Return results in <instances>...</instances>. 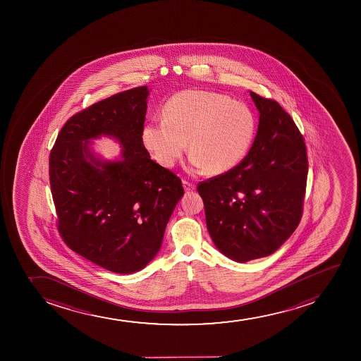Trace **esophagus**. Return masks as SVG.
I'll return each instance as SVG.
<instances>
[{
  "label": "esophagus",
  "instance_id": "esophagus-1",
  "mask_svg": "<svg viewBox=\"0 0 361 361\" xmlns=\"http://www.w3.org/2000/svg\"><path fill=\"white\" fill-rule=\"evenodd\" d=\"M183 188H184V190L187 191V192H190V191L195 190V184L188 182V180H183Z\"/></svg>",
  "mask_w": 361,
  "mask_h": 361
}]
</instances>
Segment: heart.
I'll list each match as a JSON object with an SVG mask.
<instances>
[{"label": "heart", "instance_id": "b5f03b06", "mask_svg": "<svg viewBox=\"0 0 361 361\" xmlns=\"http://www.w3.org/2000/svg\"><path fill=\"white\" fill-rule=\"evenodd\" d=\"M257 133V118L247 104L218 92L189 89L172 96L164 118L142 128V143L155 161L171 169L187 149L190 169L213 176L243 161Z\"/></svg>", "mask_w": 361, "mask_h": 361}]
</instances>
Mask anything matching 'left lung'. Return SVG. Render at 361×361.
<instances>
[{"instance_id": "left-lung-1", "label": "left lung", "mask_w": 361, "mask_h": 361, "mask_svg": "<svg viewBox=\"0 0 361 361\" xmlns=\"http://www.w3.org/2000/svg\"><path fill=\"white\" fill-rule=\"evenodd\" d=\"M259 111L253 145L240 165L200 183L208 232L237 262L274 253L298 228L306 192V145L277 101L250 92Z\"/></svg>"}]
</instances>
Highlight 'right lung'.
<instances>
[{"instance_id": "1", "label": "right lung", "mask_w": 361, "mask_h": 361, "mask_svg": "<svg viewBox=\"0 0 361 361\" xmlns=\"http://www.w3.org/2000/svg\"><path fill=\"white\" fill-rule=\"evenodd\" d=\"M148 87L119 92L66 121L49 157L58 230L73 252L114 274L153 260L184 194L182 180L150 159L142 143ZM101 135L121 143V159L104 162L90 149Z\"/></svg>"}]
</instances>
